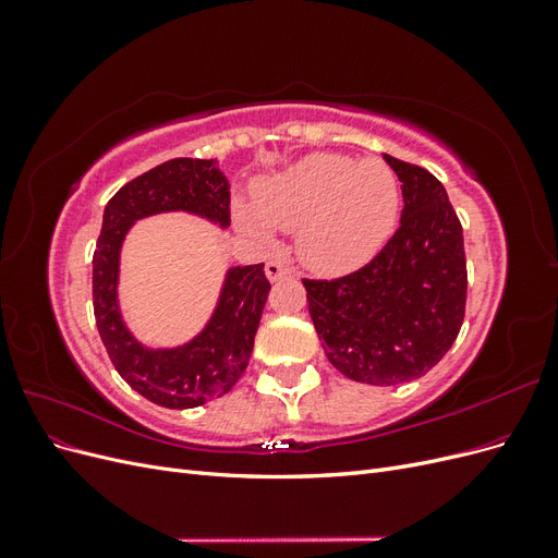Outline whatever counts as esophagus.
Instances as JSON below:
<instances>
[{
    "instance_id": "34e87169",
    "label": "esophagus",
    "mask_w": 558,
    "mask_h": 558,
    "mask_svg": "<svg viewBox=\"0 0 558 558\" xmlns=\"http://www.w3.org/2000/svg\"><path fill=\"white\" fill-rule=\"evenodd\" d=\"M291 272H293V267L286 258H275L265 265V275L269 281H279L283 277H289Z\"/></svg>"
}]
</instances>
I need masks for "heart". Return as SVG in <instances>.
<instances>
[{
	"label": "heart",
	"instance_id": "heart-1",
	"mask_svg": "<svg viewBox=\"0 0 558 558\" xmlns=\"http://www.w3.org/2000/svg\"><path fill=\"white\" fill-rule=\"evenodd\" d=\"M400 189L384 160L310 154L253 185V207L238 202L234 223L251 238L298 232L302 263L324 275L365 265L391 238Z\"/></svg>",
	"mask_w": 558,
	"mask_h": 558
}]
</instances>
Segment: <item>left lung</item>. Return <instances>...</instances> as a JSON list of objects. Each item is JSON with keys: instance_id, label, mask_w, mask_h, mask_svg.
I'll use <instances>...</instances> for the list:
<instances>
[{"instance_id": "obj_1", "label": "left lung", "mask_w": 558, "mask_h": 558, "mask_svg": "<svg viewBox=\"0 0 558 558\" xmlns=\"http://www.w3.org/2000/svg\"><path fill=\"white\" fill-rule=\"evenodd\" d=\"M388 158L402 183L400 226L359 272L314 281L310 316L328 361L353 381L393 386L442 361L465 314V251L445 185L424 167Z\"/></svg>"}]
</instances>
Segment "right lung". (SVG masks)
<instances>
[{"label": "right lung", "mask_w": 558, "mask_h": 558, "mask_svg": "<svg viewBox=\"0 0 558 558\" xmlns=\"http://www.w3.org/2000/svg\"><path fill=\"white\" fill-rule=\"evenodd\" d=\"M167 211L199 216L221 230L230 226V183L214 158L167 160L109 199L93 256V307L118 375L160 408L191 410L221 398L244 375L269 281L263 263L230 267L209 320L193 340L179 347L140 342L118 302L121 248L134 223Z\"/></svg>", "instance_id": "add662e5"}]
</instances>
